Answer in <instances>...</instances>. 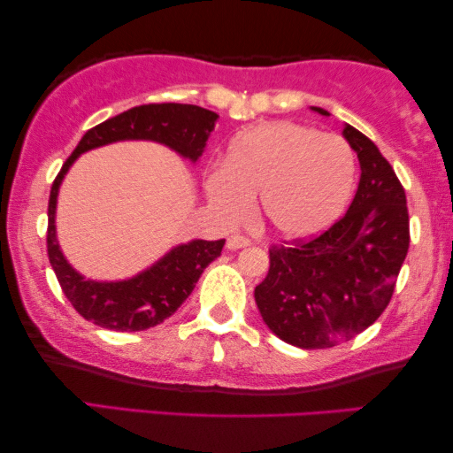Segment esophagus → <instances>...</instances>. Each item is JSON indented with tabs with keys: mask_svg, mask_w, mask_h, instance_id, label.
<instances>
[{
	"mask_svg": "<svg viewBox=\"0 0 453 453\" xmlns=\"http://www.w3.org/2000/svg\"><path fill=\"white\" fill-rule=\"evenodd\" d=\"M251 241L247 237H241V234H233V237L226 239V250H243V247H250Z\"/></svg>",
	"mask_w": 453,
	"mask_h": 453,
	"instance_id": "esophagus-1",
	"label": "esophagus"
}]
</instances>
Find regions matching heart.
<instances>
[{
    "instance_id": "1",
    "label": "heart",
    "mask_w": 453,
    "mask_h": 453,
    "mask_svg": "<svg viewBox=\"0 0 453 453\" xmlns=\"http://www.w3.org/2000/svg\"><path fill=\"white\" fill-rule=\"evenodd\" d=\"M357 160L334 134L290 121L264 123L228 144L206 194L222 220L239 222L259 196L262 220L278 237L311 239L342 214L355 188Z\"/></svg>"
}]
</instances>
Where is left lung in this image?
I'll list each match as a JSON object with an SVG mask.
<instances>
[{
	"label": "left lung",
	"instance_id": "left-lung-1",
	"mask_svg": "<svg viewBox=\"0 0 453 453\" xmlns=\"http://www.w3.org/2000/svg\"><path fill=\"white\" fill-rule=\"evenodd\" d=\"M342 135L361 165L350 208L319 237L272 247L268 276L253 293L272 334L307 350L336 346L380 318L411 243L406 194L392 165L349 123Z\"/></svg>",
	"mask_w": 453,
	"mask_h": 453
}]
</instances>
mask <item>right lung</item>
Masks as SVG:
<instances>
[{
	"mask_svg": "<svg viewBox=\"0 0 453 453\" xmlns=\"http://www.w3.org/2000/svg\"><path fill=\"white\" fill-rule=\"evenodd\" d=\"M214 111L181 103L142 104L88 129L76 150L61 166L49 196L47 251L55 276L73 309L92 324L115 332H140L163 324L194 290L206 265L220 256L225 239H194L173 247L158 262L126 280H92L73 268L61 251L55 228L59 188L80 154L126 140H148L171 148L181 158L197 163L214 132Z\"/></svg>",
	"mask_w": 453,
	"mask_h": 453,
	"instance_id": "1",
	"label": "right lung"
}]
</instances>
